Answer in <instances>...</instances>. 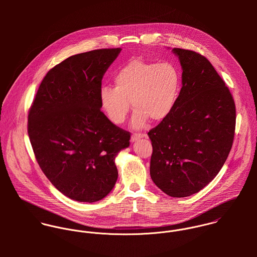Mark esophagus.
Here are the masks:
<instances>
[{
	"instance_id": "esophagus-1",
	"label": "esophagus",
	"mask_w": 257,
	"mask_h": 257,
	"mask_svg": "<svg viewBox=\"0 0 257 257\" xmlns=\"http://www.w3.org/2000/svg\"><path fill=\"white\" fill-rule=\"evenodd\" d=\"M145 137V135H143V134H134L133 136H132V142L134 143V142H137L138 140H140V139H143Z\"/></svg>"
}]
</instances>
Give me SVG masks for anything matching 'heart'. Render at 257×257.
Instances as JSON below:
<instances>
[{"mask_svg": "<svg viewBox=\"0 0 257 257\" xmlns=\"http://www.w3.org/2000/svg\"><path fill=\"white\" fill-rule=\"evenodd\" d=\"M114 87L100 90V102L110 121L120 124L131 110H136L132 124L142 128L147 119L160 121L175 108L182 77L171 62H149L142 58L128 61L113 78Z\"/></svg>", "mask_w": 257, "mask_h": 257, "instance_id": "1", "label": "heart"}]
</instances>
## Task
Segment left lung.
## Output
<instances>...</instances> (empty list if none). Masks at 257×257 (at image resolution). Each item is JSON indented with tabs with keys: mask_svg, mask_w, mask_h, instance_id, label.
Segmentation results:
<instances>
[{
	"mask_svg": "<svg viewBox=\"0 0 257 257\" xmlns=\"http://www.w3.org/2000/svg\"><path fill=\"white\" fill-rule=\"evenodd\" d=\"M182 67V88L171 113L147 134L150 176L165 194L198 193L220 172L232 147L235 106L220 75L203 55L173 48Z\"/></svg>",
	"mask_w": 257,
	"mask_h": 257,
	"instance_id": "8db88e82",
	"label": "left lung"
}]
</instances>
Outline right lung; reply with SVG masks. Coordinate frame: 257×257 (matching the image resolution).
Wrapping results in <instances>:
<instances>
[{
    "mask_svg": "<svg viewBox=\"0 0 257 257\" xmlns=\"http://www.w3.org/2000/svg\"><path fill=\"white\" fill-rule=\"evenodd\" d=\"M120 48L68 57L43 78L29 111L28 133L37 163L66 197L86 203L105 198L117 179L114 163L130 133L101 111L102 79Z\"/></svg>",
    "mask_w": 257,
    "mask_h": 257,
    "instance_id": "1",
    "label": "right lung"
}]
</instances>
